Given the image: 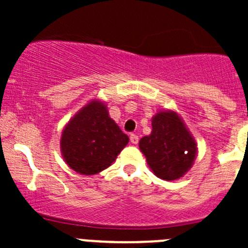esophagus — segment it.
Wrapping results in <instances>:
<instances>
[{"mask_svg":"<svg viewBox=\"0 0 248 248\" xmlns=\"http://www.w3.org/2000/svg\"><path fill=\"white\" fill-rule=\"evenodd\" d=\"M129 140H131V142L132 144H134V145H137L138 144V141H139V137L137 136V134H131V137H129Z\"/></svg>","mask_w":248,"mask_h":248,"instance_id":"34e87169","label":"esophagus"}]
</instances>
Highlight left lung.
I'll list each match as a JSON object with an SVG mask.
<instances>
[{
  "instance_id": "obj_1",
  "label": "left lung",
  "mask_w": 248,
  "mask_h": 248,
  "mask_svg": "<svg viewBox=\"0 0 248 248\" xmlns=\"http://www.w3.org/2000/svg\"><path fill=\"white\" fill-rule=\"evenodd\" d=\"M139 147L155 175L167 181L181 177L197 155L196 142L174 111L152 117L151 134L141 138Z\"/></svg>"
}]
</instances>
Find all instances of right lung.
<instances>
[{"label":"right lung","instance_id":"1","mask_svg":"<svg viewBox=\"0 0 248 248\" xmlns=\"http://www.w3.org/2000/svg\"><path fill=\"white\" fill-rule=\"evenodd\" d=\"M128 136L110 119L102 102L93 101L69 121L61 137L66 163L73 170L93 175L108 168L128 144Z\"/></svg>","mask_w":248,"mask_h":248}]
</instances>
